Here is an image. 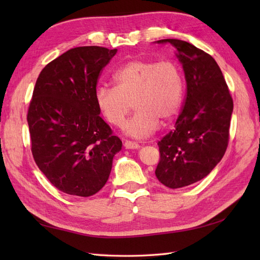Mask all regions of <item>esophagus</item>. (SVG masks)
I'll return each instance as SVG.
<instances>
[{
  "mask_svg": "<svg viewBox=\"0 0 260 260\" xmlns=\"http://www.w3.org/2000/svg\"><path fill=\"white\" fill-rule=\"evenodd\" d=\"M124 146L126 148H129V150H132V148H139L140 147V145L137 144L136 142H132V141H125Z\"/></svg>",
  "mask_w": 260,
  "mask_h": 260,
  "instance_id": "obj_1",
  "label": "esophagus"
}]
</instances>
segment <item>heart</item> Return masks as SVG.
<instances>
[{"label":"heart","mask_w":260,"mask_h":260,"mask_svg":"<svg viewBox=\"0 0 260 260\" xmlns=\"http://www.w3.org/2000/svg\"><path fill=\"white\" fill-rule=\"evenodd\" d=\"M114 87L98 86L95 102L109 124L121 127L132 107L136 108L125 125L127 135L145 139L157 129L159 120H172L183 101L184 82L179 66L170 60L135 59L121 66L112 77Z\"/></svg>","instance_id":"1"}]
</instances>
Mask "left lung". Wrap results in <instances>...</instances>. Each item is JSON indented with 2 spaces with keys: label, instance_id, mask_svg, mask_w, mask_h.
I'll use <instances>...</instances> for the list:
<instances>
[{
  "label": "left lung",
  "instance_id": "left-lung-1",
  "mask_svg": "<svg viewBox=\"0 0 260 260\" xmlns=\"http://www.w3.org/2000/svg\"><path fill=\"white\" fill-rule=\"evenodd\" d=\"M176 49L184 70L186 95L174 128L157 145L155 175L165 186L179 189L202 180L227 150L233 97L215 60L178 39H163Z\"/></svg>",
  "mask_w": 260,
  "mask_h": 260
}]
</instances>
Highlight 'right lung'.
Here are the masks:
<instances>
[{
	"mask_svg": "<svg viewBox=\"0 0 260 260\" xmlns=\"http://www.w3.org/2000/svg\"><path fill=\"white\" fill-rule=\"evenodd\" d=\"M116 52L70 49L42 69L33 89L26 116L33 158L50 183L70 196L96 194L121 150L95 102L99 76Z\"/></svg>",
	"mask_w": 260,
	"mask_h": 260,
	"instance_id": "add662e5",
	"label": "right lung"
}]
</instances>
